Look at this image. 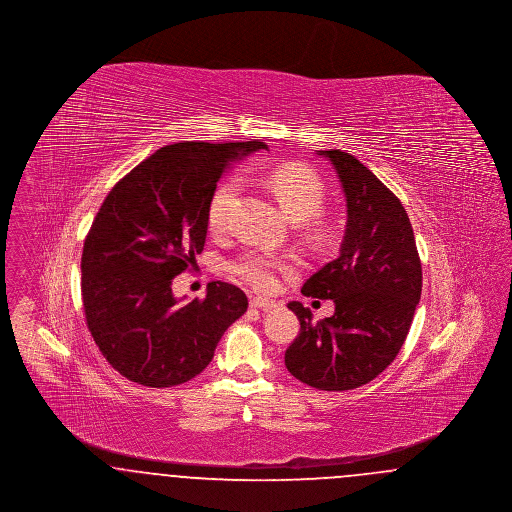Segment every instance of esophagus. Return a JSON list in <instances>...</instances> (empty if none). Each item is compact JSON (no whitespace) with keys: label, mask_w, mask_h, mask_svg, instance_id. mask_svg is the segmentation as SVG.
I'll return each mask as SVG.
<instances>
[{"label":"esophagus","mask_w":512,"mask_h":512,"mask_svg":"<svg viewBox=\"0 0 512 512\" xmlns=\"http://www.w3.org/2000/svg\"><path fill=\"white\" fill-rule=\"evenodd\" d=\"M249 305H251L253 309H261V311H272V309L278 307L276 301L265 299V297H251V299H249Z\"/></svg>","instance_id":"1"}]
</instances>
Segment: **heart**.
Listing matches in <instances>:
<instances>
[{"label": "heart", "mask_w": 512, "mask_h": 512, "mask_svg": "<svg viewBox=\"0 0 512 512\" xmlns=\"http://www.w3.org/2000/svg\"><path fill=\"white\" fill-rule=\"evenodd\" d=\"M267 186L270 192L276 195L282 211L293 220L313 219L320 213L326 201V186L317 172L303 167V165H282L267 174ZM240 194V180L226 178L213 190L209 205H207V224L213 232H219L230 217L232 205ZM313 228L318 234L324 232L322 222L313 219ZM292 265L284 259L272 257L267 253L249 251L242 255L238 261L232 263V270L261 292H270L278 288L280 274L290 270Z\"/></svg>", "instance_id": "obj_1"}]
</instances>
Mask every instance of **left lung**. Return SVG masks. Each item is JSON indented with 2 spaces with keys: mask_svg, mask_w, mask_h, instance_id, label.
I'll return each mask as SVG.
<instances>
[{
  "mask_svg": "<svg viewBox=\"0 0 512 512\" xmlns=\"http://www.w3.org/2000/svg\"><path fill=\"white\" fill-rule=\"evenodd\" d=\"M336 174L347 201L340 257L315 272L303 295L334 299L332 317L313 320L299 301L288 307L301 330L286 349V368L324 391L355 390L393 363L403 347L422 292V265L405 207L361 161L318 151Z\"/></svg>",
  "mask_w": 512,
  "mask_h": 512,
  "instance_id": "left-lung-1",
  "label": "left lung"
}]
</instances>
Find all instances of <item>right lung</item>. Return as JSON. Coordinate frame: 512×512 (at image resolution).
I'll return each mask as SVG.
<instances>
[{
    "instance_id": "add662e5",
    "label": "right lung",
    "mask_w": 512,
    "mask_h": 512,
    "mask_svg": "<svg viewBox=\"0 0 512 512\" xmlns=\"http://www.w3.org/2000/svg\"><path fill=\"white\" fill-rule=\"evenodd\" d=\"M265 142L161 147L107 194L84 240L82 303L107 363L130 382L171 388L211 363L226 328L247 311L234 284L178 303L172 280L195 263L222 172Z\"/></svg>"
}]
</instances>
